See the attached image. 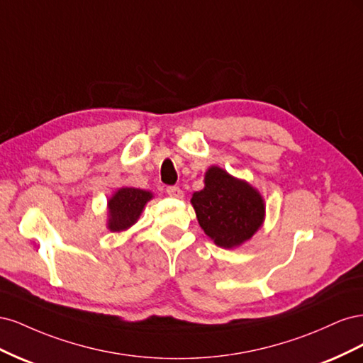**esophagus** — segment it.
<instances>
[{"label":"esophagus","instance_id":"obj_1","mask_svg":"<svg viewBox=\"0 0 363 363\" xmlns=\"http://www.w3.org/2000/svg\"><path fill=\"white\" fill-rule=\"evenodd\" d=\"M167 194L172 199H183V191L177 186H169V188H167Z\"/></svg>","mask_w":363,"mask_h":363}]
</instances>
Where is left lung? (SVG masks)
Returning a JSON list of instances; mask_svg holds the SVG:
<instances>
[{
    "mask_svg": "<svg viewBox=\"0 0 363 363\" xmlns=\"http://www.w3.org/2000/svg\"><path fill=\"white\" fill-rule=\"evenodd\" d=\"M191 203L204 233L223 248L242 245L265 218V203L257 189L218 167L207 169L204 188L194 192Z\"/></svg>",
    "mask_w": 363,
    "mask_h": 363,
    "instance_id": "8db88e82",
    "label": "left lung"
}]
</instances>
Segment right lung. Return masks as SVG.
<instances>
[{"label": "right lung", "instance_id": "obj_1", "mask_svg": "<svg viewBox=\"0 0 363 363\" xmlns=\"http://www.w3.org/2000/svg\"><path fill=\"white\" fill-rule=\"evenodd\" d=\"M152 199L150 191L138 188H121L108 200V223L111 232H123L133 225L144 211L145 204Z\"/></svg>", "mask_w": 363, "mask_h": 363}]
</instances>
